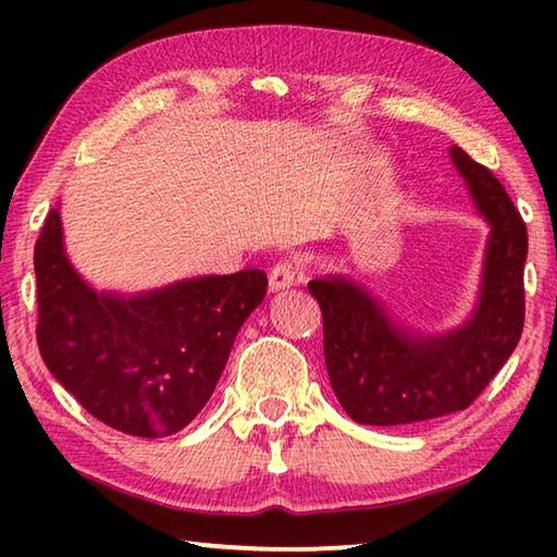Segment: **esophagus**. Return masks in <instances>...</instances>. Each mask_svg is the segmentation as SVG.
I'll use <instances>...</instances> for the list:
<instances>
[{
  "mask_svg": "<svg viewBox=\"0 0 557 557\" xmlns=\"http://www.w3.org/2000/svg\"><path fill=\"white\" fill-rule=\"evenodd\" d=\"M301 280H305V268H301V262L297 258H282L270 270V289L272 292L297 285V282H301Z\"/></svg>",
  "mask_w": 557,
  "mask_h": 557,
  "instance_id": "esophagus-1",
  "label": "esophagus"
}]
</instances>
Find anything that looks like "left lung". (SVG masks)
<instances>
[{"instance_id":"8db88e82","label":"left lung","mask_w":557,"mask_h":557,"mask_svg":"<svg viewBox=\"0 0 557 557\" xmlns=\"http://www.w3.org/2000/svg\"><path fill=\"white\" fill-rule=\"evenodd\" d=\"M471 196L492 223L482 299L459 332L418 338L342 277L312 280L324 317V361L342 408L361 425H410L469 408L502 371L523 332L528 233L502 182L451 147Z\"/></svg>"}]
</instances>
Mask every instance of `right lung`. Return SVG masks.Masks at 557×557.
I'll return each instance as SVG.
<instances>
[{
	"label": "right lung",
	"instance_id": "1",
	"mask_svg": "<svg viewBox=\"0 0 557 557\" xmlns=\"http://www.w3.org/2000/svg\"><path fill=\"white\" fill-rule=\"evenodd\" d=\"M34 270L46 369L92 418L135 437L174 435L203 410L235 334L268 292L265 272L240 270L137 297L98 295L65 258L55 209Z\"/></svg>",
	"mask_w": 557,
	"mask_h": 557
}]
</instances>
